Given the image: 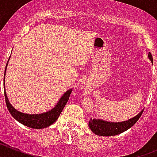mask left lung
Returning <instances> with one entry per match:
<instances>
[{
	"instance_id": "obj_1",
	"label": "left lung",
	"mask_w": 157,
	"mask_h": 157,
	"mask_svg": "<svg viewBox=\"0 0 157 157\" xmlns=\"http://www.w3.org/2000/svg\"><path fill=\"white\" fill-rule=\"evenodd\" d=\"M149 57L150 58L151 61L152 60V54L149 52ZM144 110L141 111L139 114H138L135 117L120 123H111V122H106L101 120H93L90 119L89 122V127L91 129L93 132L97 135L99 136H115L124 132L129 128L134 125L136 122L139 120L142 112Z\"/></svg>"
}]
</instances>
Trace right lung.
<instances>
[{"label":"right lung","instance_id":"1","mask_svg":"<svg viewBox=\"0 0 157 157\" xmlns=\"http://www.w3.org/2000/svg\"><path fill=\"white\" fill-rule=\"evenodd\" d=\"M7 64H8V63H7ZM6 67H5V71H6ZM4 82H5V79H4ZM4 91H5V98L7 108H8V111L11 113V115L18 122L21 123L22 124L27 126V127H31V128L43 129L47 127H49V126L52 125V123H54L57 120L58 117H59L60 113L63 111L67 102L68 101L69 98H70V94L72 92V89L68 90L63 94V97L60 98V100L59 101L57 105H56V107H54V109H52L50 111H48V112H45V113H42V114L37 115L24 114V113H22L20 112H18L9 103L8 98H7L6 92H5V89L4 90Z\"/></svg>","mask_w":157,"mask_h":157}]
</instances>
